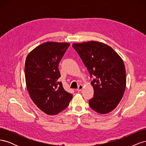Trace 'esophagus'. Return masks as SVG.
I'll list each match as a JSON object with an SVG mask.
<instances>
[{
    "label": "esophagus",
    "mask_w": 146,
    "mask_h": 146,
    "mask_svg": "<svg viewBox=\"0 0 146 146\" xmlns=\"http://www.w3.org/2000/svg\"><path fill=\"white\" fill-rule=\"evenodd\" d=\"M83 88V85H79L78 86V88L77 89V91H80Z\"/></svg>",
    "instance_id": "esophagus-1"
}]
</instances>
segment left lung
<instances>
[{
    "label": "left lung",
    "instance_id": "left-lung-1",
    "mask_svg": "<svg viewBox=\"0 0 146 146\" xmlns=\"http://www.w3.org/2000/svg\"><path fill=\"white\" fill-rule=\"evenodd\" d=\"M73 48L93 78L94 97L90 107L100 114L111 112L122 98L126 86L124 63L109 46L98 41L74 43Z\"/></svg>",
    "mask_w": 146,
    "mask_h": 146
}]
</instances>
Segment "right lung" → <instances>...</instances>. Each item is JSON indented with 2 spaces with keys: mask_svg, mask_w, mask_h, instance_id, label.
Returning a JSON list of instances; mask_svg holds the SVG:
<instances>
[{
  "mask_svg": "<svg viewBox=\"0 0 146 146\" xmlns=\"http://www.w3.org/2000/svg\"><path fill=\"white\" fill-rule=\"evenodd\" d=\"M70 44L47 42L30 52L25 63L26 85L35 104L48 115H55L68 107L72 94L66 92L58 66Z\"/></svg>",
  "mask_w": 146,
  "mask_h": 146,
  "instance_id": "1",
  "label": "right lung"
}]
</instances>
